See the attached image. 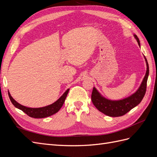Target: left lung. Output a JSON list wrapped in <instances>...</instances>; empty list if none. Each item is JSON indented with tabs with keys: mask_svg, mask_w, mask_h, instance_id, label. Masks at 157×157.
Segmentation results:
<instances>
[{
	"mask_svg": "<svg viewBox=\"0 0 157 157\" xmlns=\"http://www.w3.org/2000/svg\"><path fill=\"white\" fill-rule=\"evenodd\" d=\"M134 36L137 42H138L139 46H140L138 37L136 35H134ZM145 59L147 64V71L145 75L138 90L134 94H133L132 96L121 99V100L112 101L103 98L98 92L96 88H93L91 96L92 101L94 106L99 111L109 117H121L125 115L128 112H129L132 109L140 103L146 92L147 82L149 73L148 62H147V60L145 58Z\"/></svg>",
	"mask_w": 157,
	"mask_h": 157,
	"instance_id": "8db88e82",
	"label": "left lung"
}]
</instances>
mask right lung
Wrapping results in <instances>:
<instances>
[{
  "label": "right lung",
  "mask_w": 157,
  "mask_h": 157,
  "mask_svg": "<svg viewBox=\"0 0 157 157\" xmlns=\"http://www.w3.org/2000/svg\"><path fill=\"white\" fill-rule=\"evenodd\" d=\"M69 90V89H67L66 90L62 96L54 103L51 104L50 105L40 108H30L21 105V104L17 103L16 100H14L13 98L11 96L10 92H8V96L9 98H10L11 102L16 108L20 109V110L26 113L28 116H29L31 117L35 118H41L50 117L59 111L61 107L63 105L65 98L68 94Z\"/></svg>",
  "instance_id": "right-lung-1"
}]
</instances>
